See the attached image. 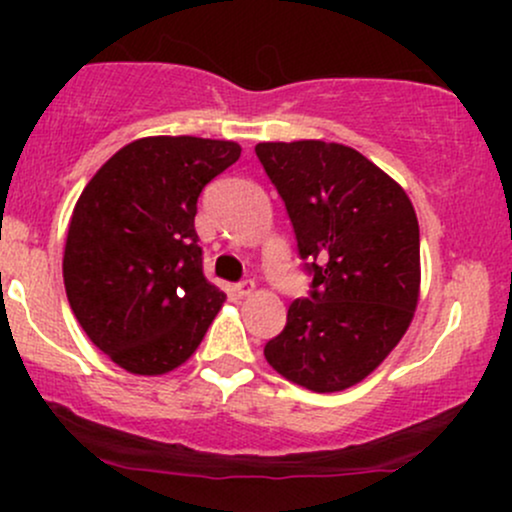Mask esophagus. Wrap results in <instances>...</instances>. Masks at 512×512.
Segmentation results:
<instances>
[{"mask_svg": "<svg viewBox=\"0 0 512 512\" xmlns=\"http://www.w3.org/2000/svg\"><path fill=\"white\" fill-rule=\"evenodd\" d=\"M252 291H255V281H252V279H243V281H238V284H236V293L240 298L250 296Z\"/></svg>", "mask_w": 512, "mask_h": 512, "instance_id": "1", "label": "esophagus"}]
</instances>
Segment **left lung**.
<instances>
[{
    "label": "left lung",
    "instance_id": "8db88e82",
    "mask_svg": "<svg viewBox=\"0 0 512 512\" xmlns=\"http://www.w3.org/2000/svg\"><path fill=\"white\" fill-rule=\"evenodd\" d=\"M255 154L284 199L313 279L264 356L291 383L346 390L385 361L414 317L421 281L414 207L351 146L264 142Z\"/></svg>",
    "mask_w": 512,
    "mask_h": 512
}]
</instances>
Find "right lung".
Returning <instances> with one entry per match:
<instances>
[{"label": "right lung", "mask_w": 512, "mask_h": 512, "mask_svg": "<svg viewBox=\"0 0 512 512\" xmlns=\"http://www.w3.org/2000/svg\"><path fill=\"white\" fill-rule=\"evenodd\" d=\"M240 158L236 142L146 137L93 175L64 245V289L120 368L161 375L195 354L226 293L202 272L197 199Z\"/></svg>", "instance_id": "add662e5"}]
</instances>
